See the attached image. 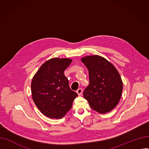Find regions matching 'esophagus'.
I'll return each mask as SVG.
<instances>
[{
	"instance_id": "1",
	"label": "esophagus",
	"mask_w": 149,
	"mask_h": 149,
	"mask_svg": "<svg viewBox=\"0 0 149 149\" xmlns=\"http://www.w3.org/2000/svg\"><path fill=\"white\" fill-rule=\"evenodd\" d=\"M82 92H83V89L81 88L78 89L77 91V93H78V95H81L82 94Z\"/></svg>"
}]
</instances>
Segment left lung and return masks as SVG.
Returning a JSON list of instances; mask_svg holds the SVG:
<instances>
[{"label": "left lung", "mask_w": 149, "mask_h": 149, "mask_svg": "<svg viewBox=\"0 0 149 149\" xmlns=\"http://www.w3.org/2000/svg\"><path fill=\"white\" fill-rule=\"evenodd\" d=\"M81 61L89 70V84L83 92L91 107L104 113L118 104L123 91V82L118 70L104 58L87 56Z\"/></svg>", "instance_id": "8db88e82"}]
</instances>
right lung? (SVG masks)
<instances>
[{
    "label": "right lung",
    "mask_w": 149,
    "mask_h": 149,
    "mask_svg": "<svg viewBox=\"0 0 149 149\" xmlns=\"http://www.w3.org/2000/svg\"><path fill=\"white\" fill-rule=\"evenodd\" d=\"M72 60L53 58L43 63L31 82V93L36 106L51 118H60L72 107L77 93L70 89L64 75Z\"/></svg>",
    "instance_id": "obj_1"
}]
</instances>
